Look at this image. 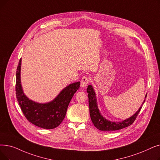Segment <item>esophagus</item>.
I'll list each match as a JSON object with an SVG mask.
<instances>
[{"mask_svg":"<svg viewBox=\"0 0 160 160\" xmlns=\"http://www.w3.org/2000/svg\"><path fill=\"white\" fill-rule=\"evenodd\" d=\"M89 82H90V78L88 77V76H84V77H82V78L81 79L80 86L82 88L86 87Z\"/></svg>","mask_w":160,"mask_h":160,"instance_id":"obj_1","label":"esophagus"}]
</instances>
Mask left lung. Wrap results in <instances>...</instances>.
<instances>
[{
    "label": "left lung",
    "mask_w": 160,
    "mask_h": 160,
    "mask_svg": "<svg viewBox=\"0 0 160 160\" xmlns=\"http://www.w3.org/2000/svg\"><path fill=\"white\" fill-rule=\"evenodd\" d=\"M87 92L88 93L89 99V114L91 120L94 126L101 131H116L119 130L126 127L129 126L134 122L137 115L139 113L140 110L142 107V105L147 98V93L145 95V99L142 103L141 106L137 112L128 119L124 120L121 122H112L106 119L105 117L101 114L100 111L97 106V102L96 98V94L95 90L92 85H89L87 88Z\"/></svg>",
    "instance_id": "1"
}]
</instances>
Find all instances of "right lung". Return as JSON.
<instances>
[{
  "instance_id": "right-lung-1",
  "label": "right lung",
  "mask_w": 160,
  "mask_h": 160,
  "mask_svg": "<svg viewBox=\"0 0 160 160\" xmlns=\"http://www.w3.org/2000/svg\"><path fill=\"white\" fill-rule=\"evenodd\" d=\"M21 66L22 59L19 61L16 71V92L17 100L24 116L29 122L39 128L47 129L57 128L65 118L69 102L80 88V82L69 84L52 101L37 102L28 98L23 92L21 84Z\"/></svg>"
}]
</instances>
